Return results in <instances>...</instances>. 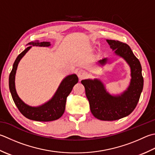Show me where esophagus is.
Segmentation results:
<instances>
[{
	"label": "esophagus",
	"mask_w": 155,
	"mask_h": 155,
	"mask_svg": "<svg viewBox=\"0 0 155 155\" xmlns=\"http://www.w3.org/2000/svg\"><path fill=\"white\" fill-rule=\"evenodd\" d=\"M77 75H78V78H80V79H82V78L86 77L87 72L84 71H83V70H81V71L78 72Z\"/></svg>",
	"instance_id": "1"
}]
</instances>
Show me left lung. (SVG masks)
Returning a JSON list of instances; mask_svg holds the SVG:
<instances>
[{"label":"left lung","instance_id":"left-lung-1","mask_svg":"<svg viewBox=\"0 0 155 155\" xmlns=\"http://www.w3.org/2000/svg\"><path fill=\"white\" fill-rule=\"evenodd\" d=\"M110 48L117 56L122 57L131 70V80L127 90L121 95H111L99 79H85L81 83L85 88L91 111L96 118L104 121H114L128 116L134 111L140 99L144 84L142 67L138 59L133 54L129 45L117 40L107 39ZM105 58L98 61L104 66L107 62Z\"/></svg>","mask_w":155,"mask_h":155}]
</instances>
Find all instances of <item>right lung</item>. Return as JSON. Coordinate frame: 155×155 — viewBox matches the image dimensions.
I'll list each match as a JSON object with an SVG mask.
<instances>
[{"label": "right lung", "mask_w": 155, "mask_h": 155, "mask_svg": "<svg viewBox=\"0 0 155 155\" xmlns=\"http://www.w3.org/2000/svg\"><path fill=\"white\" fill-rule=\"evenodd\" d=\"M27 45H30L17 56L13 64V69L9 75V89L12 97L18 110L24 116L29 120L38 122H50L59 119L64 112L66 98L72 91L74 84L78 83V78L74 74L67 76L62 80L56 92L50 101L38 107H31L27 105L19 98L15 89V79L18 64L24 55L31 49V45L48 47L51 44L48 41L39 42L37 41L29 42Z\"/></svg>", "instance_id": "right-lung-1"}]
</instances>
